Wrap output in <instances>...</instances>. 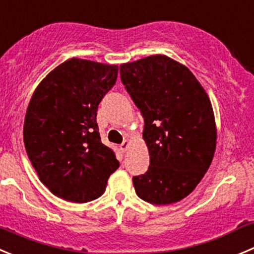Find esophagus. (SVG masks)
<instances>
[{
  "label": "esophagus",
  "mask_w": 254,
  "mask_h": 254,
  "mask_svg": "<svg viewBox=\"0 0 254 254\" xmlns=\"http://www.w3.org/2000/svg\"><path fill=\"white\" fill-rule=\"evenodd\" d=\"M128 147H129L128 139H125V141H123V142L121 143V146H120V148H121V151H122V152H126V151L128 150Z\"/></svg>",
  "instance_id": "34e87169"
}]
</instances>
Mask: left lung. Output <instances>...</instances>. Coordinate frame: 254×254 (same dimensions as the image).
I'll return each instance as SVG.
<instances>
[{"label": "left lung", "mask_w": 254, "mask_h": 254, "mask_svg": "<svg viewBox=\"0 0 254 254\" xmlns=\"http://www.w3.org/2000/svg\"><path fill=\"white\" fill-rule=\"evenodd\" d=\"M121 80L141 111L150 166L133 176L136 194L147 203H178L196 188L217 145L208 94L185 65L151 55L120 66Z\"/></svg>", "instance_id": "obj_1"}]
</instances>
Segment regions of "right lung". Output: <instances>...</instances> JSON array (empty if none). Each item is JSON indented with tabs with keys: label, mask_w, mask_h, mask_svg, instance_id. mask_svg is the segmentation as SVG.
<instances>
[{
	"label": "right lung",
	"mask_w": 254,
	"mask_h": 254,
	"mask_svg": "<svg viewBox=\"0 0 254 254\" xmlns=\"http://www.w3.org/2000/svg\"><path fill=\"white\" fill-rule=\"evenodd\" d=\"M117 75V65L73 58L50 71L32 94L25 148L41 183L66 201L99 197L120 167L97 125L99 103Z\"/></svg>",
	"instance_id": "right-lung-1"
}]
</instances>
